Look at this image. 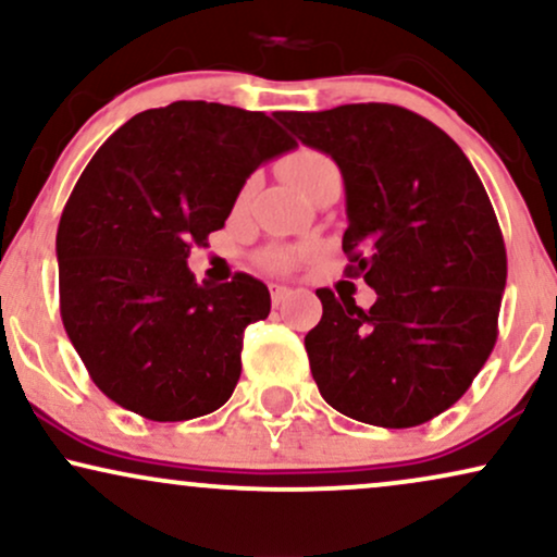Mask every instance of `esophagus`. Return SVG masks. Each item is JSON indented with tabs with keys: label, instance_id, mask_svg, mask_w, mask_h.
<instances>
[{
	"label": "esophagus",
	"instance_id": "esophagus-1",
	"mask_svg": "<svg viewBox=\"0 0 557 557\" xmlns=\"http://www.w3.org/2000/svg\"><path fill=\"white\" fill-rule=\"evenodd\" d=\"M290 287H285V285H272V304L274 306H283L287 298H290Z\"/></svg>",
	"mask_w": 557,
	"mask_h": 557
}]
</instances>
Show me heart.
<instances>
[{"label":"heart","mask_w":557,"mask_h":557,"mask_svg":"<svg viewBox=\"0 0 557 557\" xmlns=\"http://www.w3.org/2000/svg\"><path fill=\"white\" fill-rule=\"evenodd\" d=\"M285 173V178L290 181L296 189L308 194L317 186L319 178H324L326 173L337 171L334 160L330 156H324L321 150H311V147H300V150L290 152L280 165ZM251 194V181L244 186L240 191V199H246ZM313 253L311 244H272L267 249L259 251V264L270 272H293L298 264Z\"/></svg>","instance_id":"b5f03b06"}]
</instances>
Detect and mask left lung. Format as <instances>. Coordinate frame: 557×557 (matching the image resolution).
<instances>
[{
  "mask_svg": "<svg viewBox=\"0 0 557 557\" xmlns=\"http://www.w3.org/2000/svg\"><path fill=\"white\" fill-rule=\"evenodd\" d=\"M345 178V274L376 290L371 308L321 287L306 352L321 397L381 428H414L470 388L498 339L506 244L461 147L392 103L277 111Z\"/></svg>",
  "mask_w": 557,
  "mask_h": 557,
  "instance_id": "1",
  "label": "left lung"
}]
</instances>
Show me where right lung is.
Instances as JSON below:
<instances>
[{
    "instance_id": "right-lung-1",
    "label": "right lung",
    "mask_w": 557,
    "mask_h": 557,
    "mask_svg": "<svg viewBox=\"0 0 557 557\" xmlns=\"http://www.w3.org/2000/svg\"><path fill=\"white\" fill-rule=\"evenodd\" d=\"M293 147L267 113L176 100L137 113L87 163L57 231L59 308L90 379L124 410L178 423L231 399L270 290L246 272L199 285L186 259L246 178Z\"/></svg>"
}]
</instances>
